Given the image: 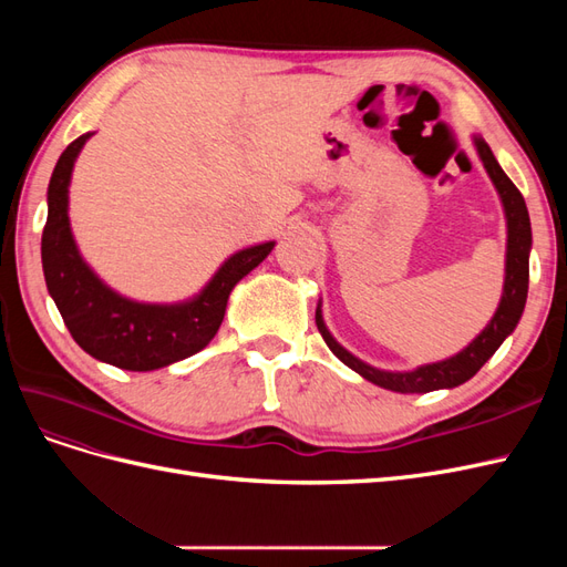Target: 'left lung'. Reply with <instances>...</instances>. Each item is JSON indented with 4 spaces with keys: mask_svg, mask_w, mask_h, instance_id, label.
<instances>
[{
    "mask_svg": "<svg viewBox=\"0 0 567 567\" xmlns=\"http://www.w3.org/2000/svg\"><path fill=\"white\" fill-rule=\"evenodd\" d=\"M477 156L483 161L489 179L494 182L496 192L502 196L504 213H506V227H508V244H506V279H504V293L502 302L496 307L492 321L485 326V331L480 333L468 348H463L458 354L444 359V362L425 364L414 371H381L364 364L362 359L350 354L340 342L329 333L321 317V310L317 305V329L321 338L326 340L329 350L340 359L342 364L364 375L367 381L381 385L392 392H431L440 388H456L466 383L468 379L483 369L487 359L499 350L506 336L516 329L520 315L525 310L527 300V284H529V248H532V229H529V215L523 194L516 188L502 165L496 163L494 153L489 146L475 136Z\"/></svg>",
    "mask_w": 567,
    "mask_h": 567,
    "instance_id": "left-lung-1",
    "label": "left lung"
}]
</instances>
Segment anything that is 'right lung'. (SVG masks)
I'll return each mask as SVG.
<instances>
[{
  "mask_svg": "<svg viewBox=\"0 0 567 567\" xmlns=\"http://www.w3.org/2000/svg\"><path fill=\"white\" fill-rule=\"evenodd\" d=\"M90 132L61 153L47 192L42 269L49 296L78 346L99 362L153 371L203 350L225 319L231 288L271 252L274 241L234 252L210 284L179 305H146L117 296L82 260L68 219V184Z\"/></svg>",
  "mask_w": 567,
  "mask_h": 567,
  "instance_id": "1",
  "label": "right lung"
}]
</instances>
